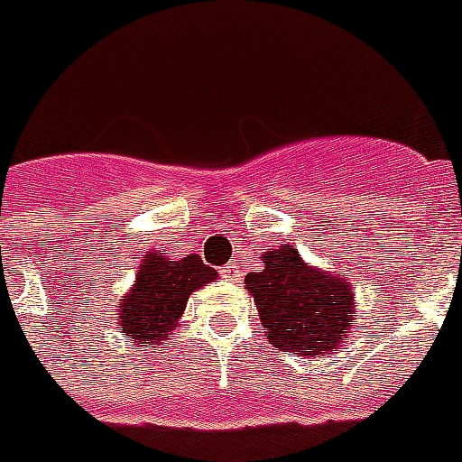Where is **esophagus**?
Returning <instances> with one entry per match:
<instances>
[{"label":"esophagus","mask_w":462,"mask_h":462,"mask_svg":"<svg viewBox=\"0 0 462 462\" xmlns=\"http://www.w3.org/2000/svg\"><path fill=\"white\" fill-rule=\"evenodd\" d=\"M224 275H226L228 280H238V277H241V268H238V263H236V260L228 263L226 270H224Z\"/></svg>","instance_id":"esophagus-1"}]
</instances>
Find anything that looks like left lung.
<instances>
[{
  "instance_id": "1",
  "label": "left lung",
  "mask_w": 462,
  "mask_h": 462,
  "mask_svg": "<svg viewBox=\"0 0 462 462\" xmlns=\"http://www.w3.org/2000/svg\"><path fill=\"white\" fill-rule=\"evenodd\" d=\"M265 268L245 275L260 321L273 346L297 356L338 348L356 317V290L346 275L311 268L290 244L263 253Z\"/></svg>"
}]
</instances>
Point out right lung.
<instances>
[{"mask_svg":"<svg viewBox=\"0 0 462 462\" xmlns=\"http://www.w3.org/2000/svg\"><path fill=\"white\" fill-rule=\"evenodd\" d=\"M217 280V270L204 265L199 255L172 260L161 251L141 260L136 282L119 301V331L145 348L161 346L187 307L189 294Z\"/></svg>","mask_w":462,"mask_h":462,"instance_id":"1","label":"right lung"}]
</instances>
